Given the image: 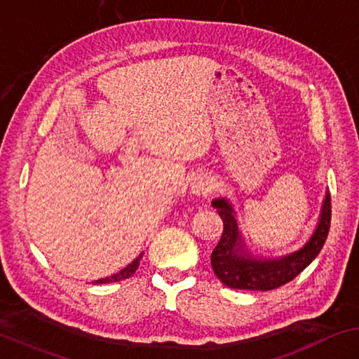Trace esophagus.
<instances>
[{"instance_id":"1","label":"esophagus","mask_w":359,"mask_h":359,"mask_svg":"<svg viewBox=\"0 0 359 359\" xmlns=\"http://www.w3.org/2000/svg\"><path fill=\"white\" fill-rule=\"evenodd\" d=\"M190 190L195 195H206L212 190V182L208 177L204 175H196V177L192 178L190 181Z\"/></svg>"}]
</instances>
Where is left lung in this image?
<instances>
[{
  "label": "left lung",
  "mask_w": 359,
  "mask_h": 359,
  "mask_svg": "<svg viewBox=\"0 0 359 359\" xmlns=\"http://www.w3.org/2000/svg\"><path fill=\"white\" fill-rule=\"evenodd\" d=\"M212 206L222 217L223 233L212 251L210 265L218 279L233 290L269 291L291 282L318 257L330 231L332 200L327 192L316 232L302 250L277 260H255L243 251L237 222L228 200L217 198L212 201Z\"/></svg>",
  "instance_id": "1"
}]
</instances>
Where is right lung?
Segmentation results:
<instances>
[{
	"label": "right lung",
	"instance_id": "1",
	"mask_svg": "<svg viewBox=\"0 0 359 359\" xmlns=\"http://www.w3.org/2000/svg\"><path fill=\"white\" fill-rule=\"evenodd\" d=\"M141 257H142V254H139V257H136L133 262L130 263V265H127L126 268H123L122 271L116 273V274L109 276V277H105V279H100L96 283H109V282H119V280H123V279H128L130 276L135 274V271H136L137 266H139V262H141Z\"/></svg>",
	"mask_w": 359,
	"mask_h": 359
}]
</instances>
